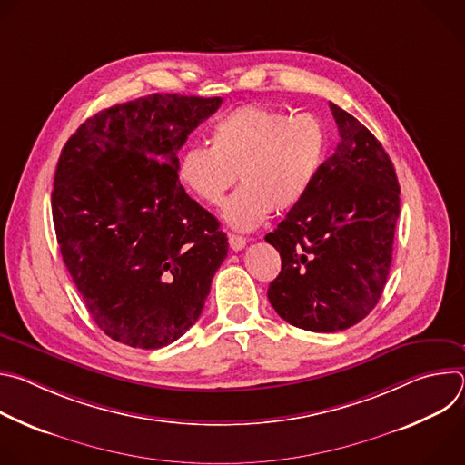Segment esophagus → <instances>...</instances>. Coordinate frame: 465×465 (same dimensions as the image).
Instances as JSON below:
<instances>
[{"instance_id": "obj_1", "label": "esophagus", "mask_w": 465, "mask_h": 465, "mask_svg": "<svg viewBox=\"0 0 465 465\" xmlns=\"http://www.w3.org/2000/svg\"><path fill=\"white\" fill-rule=\"evenodd\" d=\"M228 242H230V248L233 252H239V250H242L246 246V239L241 237V235H233V233L228 235Z\"/></svg>"}]
</instances>
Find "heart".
I'll return each instance as SVG.
<instances>
[{
    "instance_id": "1",
    "label": "heart",
    "mask_w": 465,
    "mask_h": 465,
    "mask_svg": "<svg viewBox=\"0 0 465 465\" xmlns=\"http://www.w3.org/2000/svg\"><path fill=\"white\" fill-rule=\"evenodd\" d=\"M325 147V126L316 115L242 104L213 124L212 147L189 145L180 154L176 178L196 201L217 206L237 174L242 185L223 217L235 230H252L272 210L285 213L303 201Z\"/></svg>"
}]
</instances>
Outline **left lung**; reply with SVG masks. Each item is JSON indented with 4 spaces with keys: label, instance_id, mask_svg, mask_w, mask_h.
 Listing matches in <instances>:
<instances>
[{
    "label": "left lung",
    "instance_id": "1",
    "mask_svg": "<svg viewBox=\"0 0 465 465\" xmlns=\"http://www.w3.org/2000/svg\"><path fill=\"white\" fill-rule=\"evenodd\" d=\"M329 108L341 142L307 196L264 237L282 255V272L267 292L272 307L314 333L344 331L377 305L401 193L379 140L341 106Z\"/></svg>",
    "mask_w": 465,
    "mask_h": 465
}]
</instances>
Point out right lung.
Returning <instances> with one entry per match:
<instances>
[{
	"label": "right lung",
	"instance_id": "add662e5",
	"mask_svg": "<svg viewBox=\"0 0 465 465\" xmlns=\"http://www.w3.org/2000/svg\"><path fill=\"white\" fill-rule=\"evenodd\" d=\"M221 97L153 94L86 119L51 193L62 259L115 342L158 350L201 316L228 255L219 221L176 178L178 151Z\"/></svg>",
	"mask_w": 465,
	"mask_h": 465
}]
</instances>
